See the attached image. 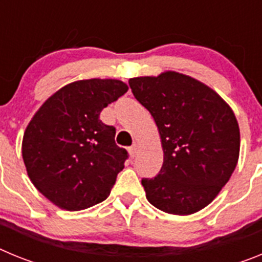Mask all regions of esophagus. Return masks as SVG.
<instances>
[{
	"mask_svg": "<svg viewBox=\"0 0 262 262\" xmlns=\"http://www.w3.org/2000/svg\"><path fill=\"white\" fill-rule=\"evenodd\" d=\"M128 152H129V155H131V157H135L136 156V145L134 144V145H131V147L128 148Z\"/></svg>",
	"mask_w": 262,
	"mask_h": 262,
	"instance_id": "obj_1",
	"label": "esophagus"
}]
</instances>
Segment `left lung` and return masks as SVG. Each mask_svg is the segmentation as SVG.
Here are the masks:
<instances>
[{"label":"left lung","instance_id":"obj_1","mask_svg":"<svg viewBox=\"0 0 262 262\" xmlns=\"http://www.w3.org/2000/svg\"><path fill=\"white\" fill-rule=\"evenodd\" d=\"M128 84L154 117L163 144L159 174L142 178L147 200L169 214L200 211L237 164L240 131L233 111L214 90L177 72L129 78Z\"/></svg>","mask_w":262,"mask_h":262}]
</instances>
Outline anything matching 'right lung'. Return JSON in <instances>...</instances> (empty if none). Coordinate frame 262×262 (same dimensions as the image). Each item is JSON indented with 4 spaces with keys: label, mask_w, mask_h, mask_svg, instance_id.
<instances>
[{
    "label": "right lung",
    "mask_w": 262,
    "mask_h": 262,
    "mask_svg": "<svg viewBox=\"0 0 262 262\" xmlns=\"http://www.w3.org/2000/svg\"><path fill=\"white\" fill-rule=\"evenodd\" d=\"M127 90L118 80L76 81L50 97L27 126L22 142L27 174L61 209H88L110 194L128 154L115 144V127L99 114Z\"/></svg>",
    "instance_id": "obj_1"
}]
</instances>
